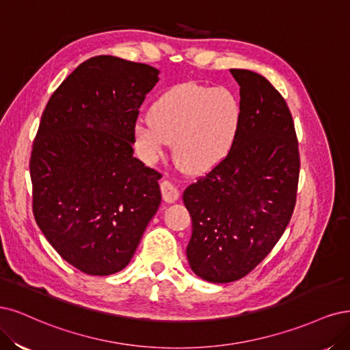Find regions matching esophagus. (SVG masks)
<instances>
[{
  "label": "esophagus",
  "instance_id": "1",
  "mask_svg": "<svg viewBox=\"0 0 350 350\" xmlns=\"http://www.w3.org/2000/svg\"><path fill=\"white\" fill-rule=\"evenodd\" d=\"M161 187V195L163 199L167 202V204H173L178 198H180V191L176 187V185H173L172 182H168V180H163L160 183Z\"/></svg>",
  "mask_w": 350,
  "mask_h": 350
}]
</instances>
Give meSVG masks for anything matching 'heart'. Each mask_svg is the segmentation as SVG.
Masks as SVG:
<instances>
[{
  "instance_id": "b5f03b06",
  "label": "heart",
  "mask_w": 350,
  "mask_h": 350,
  "mask_svg": "<svg viewBox=\"0 0 350 350\" xmlns=\"http://www.w3.org/2000/svg\"><path fill=\"white\" fill-rule=\"evenodd\" d=\"M241 116L240 100L231 90L178 84L154 101L150 118L135 123V146L145 161H154L174 141L173 155L180 167L208 172L232 151Z\"/></svg>"
}]
</instances>
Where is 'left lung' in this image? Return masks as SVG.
Instances as JSON below:
<instances>
[{
    "instance_id": "1",
    "label": "left lung",
    "mask_w": 350,
    "mask_h": 350,
    "mask_svg": "<svg viewBox=\"0 0 350 350\" xmlns=\"http://www.w3.org/2000/svg\"><path fill=\"white\" fill-rule=\"evenodd\" d=\"M240 85L241 126L225 160L190 185L186 254L213 284L239 280L272 252L295 208L299 152L285 98L260 74L230 70Z\"/></svg>"
}]
</instances>
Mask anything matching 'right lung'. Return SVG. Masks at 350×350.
<instances>
[{"label": "right lung", "instance_id": "obj_1", "mask_svg": "<svg viewBox=\"0 0 350 350\" xmlns=\"http://www.w3.org/2000/svg\"><path fill=\"white\" fill-rule=\"evenodd\" d=\"M160 71L100 55L55 90L30 157L33 215L64 260L107 276L126 267L161 204V174L133 157V128Z\"/></svg>", "mask_w": 350, "mask_h": 350}]
</instances>
